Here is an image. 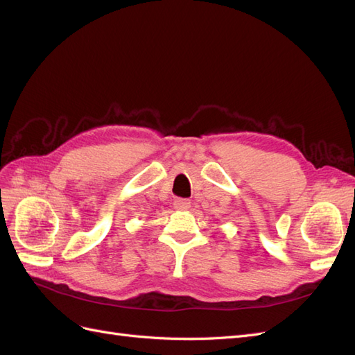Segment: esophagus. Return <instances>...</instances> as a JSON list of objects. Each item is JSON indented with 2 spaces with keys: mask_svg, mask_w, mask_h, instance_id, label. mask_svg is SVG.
I'll return each mask as SVG.
<instances>
[{
  "mask_svg": "<svg viewBox=\"0 0 355 355\" xmlns=\"http://www.w3.org/2000/svg\"><path fill=\"white\" fill-rule=\"evenodd\" d=\"M173 204H175V209L178 210H187L191 206V201L188 198H176Z\"/></svg>",
  "mask_w": 355,
  "mask_h": 355,
  "instance_id": "1",
  "label": "esophagus"
}]
</instances>
